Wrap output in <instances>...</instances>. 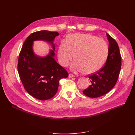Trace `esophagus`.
<instances>
[{
    "instance_id": "1",
    "label": "esophagus",
    "mask_w": 135,
    "mask_h": 135,
    "mask_svg": "<svg viewBox=\"0 0 135 135\" xmlns=\"http://www.w3.org/2000/svg\"><path fill=\"white\" fill-rule=\"evenodd\" d=\"M75 76L74 75H73V74H69V76H68V77L69 78H73V77H74Z\"/></svg>"
}]
</instances>
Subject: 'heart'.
<instances>
[{
  "instance_id": "obj_1",
  "label": "heart",
  "mask_w": 135,
  "mask_h": 135,
  "mask_svg": "<svg viewBox=\"0 0 135 135\" xmlns=\"http://www.w3.org/2000/svg\"><path fill=\"white\" fill-rule=\"evenodd\" d=\"M109 53V46L104 40L91 34L69 35L67 41H62L58 49V58L62 66L67 67L74 57L71 66L73 70L92 74L104 65Z\"/></svg>"
}]
</instances>
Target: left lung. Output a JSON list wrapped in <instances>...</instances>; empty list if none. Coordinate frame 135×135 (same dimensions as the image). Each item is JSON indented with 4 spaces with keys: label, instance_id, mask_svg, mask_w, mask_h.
Instances as JSON below:
<instances>
[{
    "label": "left lung",
    "instance_id": "left-lung-1",
    "mask_svg": "<svg viewBox=\"0 0 135 135\" xmlns=\"http://www.w3.org/2000/svg\"><path fill=\"white\" fill-rule=\"evenodd\" d=\"M109 41V53L104 66L94 74L89 75L91 85L83 94L89 97L97 98L107 94L115 86L121 69L122 57L116 41L106 33Z\"/></svg>",
    "mask_w": 135,
    "mask_h": 135
}]
</instances>
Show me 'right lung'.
Masks as SVG:
<instances>
[{
    "label": "right lung",
    "instance_id": "obj_1",
    "mask_svg": "<svg viewBox=\"0 0 135 135\" xmlns=\"http://www.w3.org/2000/svg\"><path fill=\"white\" fill-rule=\"evenodd\" d=\"M60 34L57 32L40 31L32 33L26 39L20 51L18 72L25 90L32 96L40 100H47L57 92L59 80L68 76L67 70L55 59L54 41ZM46 41L53 47L46 56L41 57L33 50V42Z\"/></svg>",
    "mask_w": 135,
    "mask_h": 135
}]
</instances>
